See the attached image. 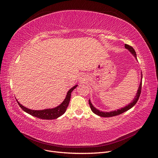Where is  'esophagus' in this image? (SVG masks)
Returning a JSON list of instances; mask_svg holds the SVG:
<instances>
[{
    "instance_id": "1",
    "label": "esophagus",
    "mask_w": 158,
    "mask_h": 158,
    "mask_svg": "<svg viewBox=\"0 0 158 158\" xmlns=\"http://www.w3.org/2000/svg\"><path fill=\"white\" fill-rule=\"evenodd\" d=\"M79 81H80V82H81V83H82V82H85V79L84 78V77H81V78H80Z\"/></svg>"
}]
</instances>
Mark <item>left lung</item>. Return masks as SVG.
<instances>
[{
  "mask_svg": "<svg viewBox=\"0 0 158 158\" xmlns=\"http://www.w3.org/2000/svg\"><path fill=\"white\" fill-rule=\"evenodd\" d=\"M124 47L126 49H127L131 53V55L135 58V59L137 60V58H136V52L134 50V49L128 45V44H125L124 45ZM142 73L141 72V80H140V85H139V87L138 88V90H137V92H136V95L135 96L133 100H132L131 102H130L128 105H127V106H125L124 107H122L119 109H117V110H112V111H110V112H103V111H101L98 109H97V108L94 107L93 104L91 103V100L90 99L89 100V106H90V108L92 110V112L95 114L98 115H99V116L100 117H103V118H109V117H113V116H115V115H119V114H121L122 113L127 111L128 110H130V109H131L135 105L136 103V102H137L139 97H140V93H141V89H142Z\"/></svg>",
  "mask_w": 158,
  "mask_h": 158,
  "instance_id": "left-lung-1",
  "label": "left lung"
}]
</instances>
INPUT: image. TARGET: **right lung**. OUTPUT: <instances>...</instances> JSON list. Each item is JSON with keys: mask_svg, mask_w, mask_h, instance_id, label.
<instances>
[{"mask_svg": "<svg viewBox=\"0 0 158 158\" xmlns=\"http://www.w3.org/2000/svg\"><path fill=\"white\" fill-rule=\"evenodd\" d=\"M77 86V85H76V86L70 88L68 91L66 97L64 99V100L63 101L59 106H58L55 108L46 109L44 110H31L22 106V105L17 100L16 101L19 107L22 108V109H23V111L30 114L31 115H32V116H34L42 119H48V120L55 119L60 117L61 115H62L65 112L67 108L69 106V102L70 100L71 93Z\"/></svg>", "mask_w": 158, "mask_h": 158, "instance_id": "obj_1", "label": "right lung"}]
</instances>
